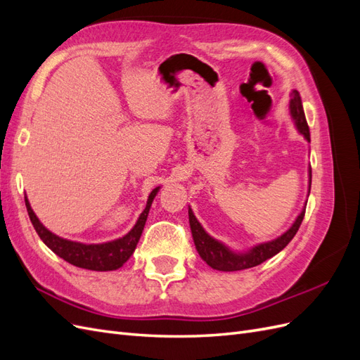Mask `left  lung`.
Returning <instances> with one entry per match:
<instances>
[{
    "label": "left lung",
    "mask_w": 360,
    "mask_h": 360,
    "mask_svg": "<svg viewBox=\"0 0 360 360\" xmlns=\"http://www.w3.org/2000/svg\"><path fill=\"white\" fill-rule=\"evenodd\" d=\"M290 97H291L290 114L294 120V124H296L297 130L304 136V139H307L308 143H311L309 126L307 123V117H304L300 94L297 90H292ZM309 191H311V167H309ZM303 216H304V209L300 212L297 219L294 221V224L290 226V230H287L284 234L279 236L271 242L259 243L243 254L233 252L230 248H226L224 243L217 242L216 238L207 234L191 209H189V224H191V231H192L195 248H197L200 257L205 261V263L212 269H216L219 271H236V270L255 267L261 263H264L266 259L276 255L278 252H281V250L292 240V237L296 236L299 226L303 221Z\"/></svg>",
    "instance_id": "obj_1"
}]
</instances>
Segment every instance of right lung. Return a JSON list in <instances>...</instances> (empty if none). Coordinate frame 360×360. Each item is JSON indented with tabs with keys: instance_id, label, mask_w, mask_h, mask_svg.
<instances>
[{
	"instance_id": "add662e5",
	"label": "right lung",
	"mask_w": 360,
	"mask_h": 360,
	"mask_svg": "<svg viewBox=\"0 0 360 360\" xmlns=\"http://www.w3.org/2000/svg\"><path fill=\"white\" fill-rule=\"evenodd\" d=\"M158 191L159 188L153 189L148 195L146 209L139 214L138 221L132 230L122 238H117V240L106 242V243H99V245H85L79 242L66 240V238L56 236L53 233H51L48 228L43 226V224L39 221V217L34 214V212H32L27 197H25V205L36 233L39 234L43 243L52 250V252H56L60 258H63L64 261H68V263L76 267L96 270V271H108V270H117L122 267L130 258V255L134 254V250L139 242V237L143 234L151 202H153Z\"/></svg>"
}]
</instances>
